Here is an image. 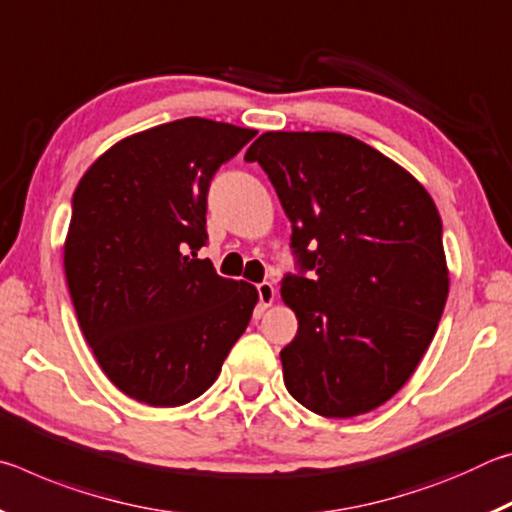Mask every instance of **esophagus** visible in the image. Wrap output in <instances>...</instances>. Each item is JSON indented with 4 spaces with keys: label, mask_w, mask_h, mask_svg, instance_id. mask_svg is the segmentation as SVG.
I'll list each match as a JSON object with an SVG mask.
<instances>
[{
    "label": "esophagus",
    "mask_w": 512,
    "mask_h": 512,
    "mask_svg": "<svg viewBox=\"0 0 512 512\" xmlns=\"http://www.w3.org/2000/svg\"><path fill=\"white\" fill-rule=\"evenodd\" d=\"M257 293H259V305L262 307H271L275 300V287L271 282H262L257 284Z\"/></svg>",
    "instance_id": "esophagus-1"
}]
</instances>
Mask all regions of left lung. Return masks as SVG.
I'll list each match as a JSON object with an SVG mask.
<instances>
[{
    "label": "left lung",
    "mask_w": 512,
    "mask_h": 512,
    "mask_svg": "<svg viewBox=\"0 0 512 512\" xmlns=\"http://www.w3.org/2000/svg\"><path fill=\"white\" fill-rule=\"evenodd\" d=\"M287 212L314 280L287 275L298 334L280 352L287 391L323 418H354L400 391L449 293L443 223L418 180L343 133H264L246 151Z\"/></svg>",
    "instance_id": "left-lung-1"
}]
</instances>
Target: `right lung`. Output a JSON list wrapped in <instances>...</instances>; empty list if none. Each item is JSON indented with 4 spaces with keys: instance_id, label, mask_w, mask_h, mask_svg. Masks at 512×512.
<instances>
[{
    "instance_id": "1",
    "label": "right lung",
    "mask_w": 512,
    "mask_h": 512,
    "mask_svg": "<svg viewBox=\"0 0 512 512\" xmlns=\"http://www.w3.org/2000/svg\"><path fill=\"white\" fill-rule=\"evenodd\" d=\"M257 131L187 117L128 135L74 192L65 277L94 359L149 406L196 400L246 332L257 289L216 275L205 244L214 171Z\"/></svg>"
}]
</instances>
